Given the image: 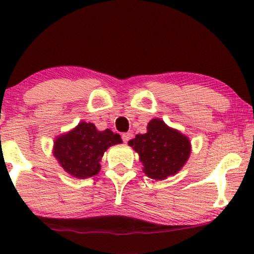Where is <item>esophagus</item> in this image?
Instances as JSON below:
<instances>
[{
	"label": "esophagus",
	"instance_id": "34e87169",
	"mask_svg": "<svg viewBox=\"0 0 254 254\" xmlns=\"http://www.w3.org/2000/svg\"><path fill=\"white\" fill-rule=\"evenodd\" d=\"M132 132H124L123 135H122V138H123V141L125 142V143H127V141H130L131 138H132Z\"/></svg>",
	"mask_w": 254,
	"mask_h": 254
}]
</instances>
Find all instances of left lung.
<instances>
[{"label": "left lung", "mask_w": 254, "mask_h": 254, "mask_svg": "<svg viewBox=\"0 0 254 254\" xmlns=\"http://www.w3.org/2000/svg\"><path fill=\"white\" fill-rule=\"evenodd\" d=\"M129 145L138 153L144 173L155 180L177 174L191 153L190 139L159 118L151 119L147 132L136 135Z\"/></svg>", "instance_id": "obj_1"}]
</instances>
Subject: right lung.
I'll return each instance as SVG.
<instances>
[{
	"mask_svg": "<svg viewBox=\"0 0 254 254\" xmlns=\"http://www.w3.org/2000/svg\"><path fill=\"white\" fill-rule=\"evenodd\" d=\"M118 143H122L118 133L110 129L99 131L94 124L81 122L71 131L57 137L54 155L66 173L86 179L99 173L104 153Z\"/></svg>",
	"mask_w": 254,
	"mask_h": 254,
	"instance_id": "add662e5",
	"label": "right lung"
}]
</instances>
